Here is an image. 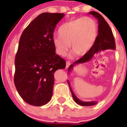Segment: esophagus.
Listing matches in <instances>:
<instances>
[{
    "label": "esophagus",
    "instance_id": "esophagus-1",
    "mask_svg": "<svg viewBox=\"0 0 127 127\" xmlns=\"http://www.w3.org/2000/svg\"><path fill=\"white\" fill-rule=\"evenodd\" d=\"M70 65H71V63L69 61H66V68H68Z\"/></svg>",
    "mask_w": 127,
    "mask_h": 127
}]
</instances>
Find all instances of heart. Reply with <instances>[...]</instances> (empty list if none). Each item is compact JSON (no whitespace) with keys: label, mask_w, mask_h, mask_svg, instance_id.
Returning <instances> with one entry per match:
<instances>
[{"label":"heart","mask_w":127,"mask_h":127,"mask_svg":"<svg viewBox=\"0 0 127 127\" xmlns=\"http://www.w3.org/2000/svg\"><path fill=\"white\" fill-rule=\"evenodd\" d=\"M60 35L52 39L55 50L58 55H65L71 44L73 55L77 53L83 56L90 52L95 43L98 26L92 18H78L61 26Z\"/></svg>","instance_id":"1"}]
</instances>
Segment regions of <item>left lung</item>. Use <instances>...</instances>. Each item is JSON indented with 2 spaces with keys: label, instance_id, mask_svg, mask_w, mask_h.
Masks as SVG:
<instances>
[{
  "label": "left lung",
  "instance_id": "obj_1",
  "mask_svg": "<svg viewBox=\"0 0 127 127\" xmlns=\"http://www.w3.org/2000/svg\"><path fill=\"white\" fill-rule=\"evenodd\" d=\"M89 13L93 15V16H95L98 20V24H99L98 25V35H97L96 40L94 45L92 47V49L90 50V52H88L87 54L84 55L81 58L75 61L72 64L70 65L68 70H67L68 72H71V70L72 69L73 67L75 65L84 63L90 61L92 58H93V56L95 55V54L97 53L98 52H101V50H104L106 49H116V43H115L114 37L113 33H112V30H111L108 23L106 22L104 18L99 13L96 12V11H90ZM67 84L69 86L73 98L78 104L84 106H93V105L96 104L97 103L95 101L84 102L82 101L81 100H79L75 96V95L72 91L68 80H67Z\"/></svg>",
  "mask_w": 127,
  "mask_h": 127
}]
</instances>
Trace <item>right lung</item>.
Instances as JSON below:
<instances>
[{"label":"right lung","mask_w":127,"mask_h":127,"mask_svg":"<svg viewBox=\"0 0 127 127\" xmlns=\"http://www.w3.org/2000/svg\"><path fill=\"white\" fill-rule=\"evenodd\" d=\"M64 13H43L23 32L15 56L14 84L19 95L31 105L41 106L53 95L54 73L66 61L56 54L52 39Z\"/></svg>","instance_id":"right-lung-1"}]
</instances>
